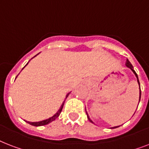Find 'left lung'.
<instances>
[{"label":"left lung","mask_w":149,"mask_h":149,"mask_svg":"<svg viewBox=\"0 0 149 149\" xmlns=\"http://www.w3.org/2000/svg\"><path fill=\"white\" fill-rule=\"evenodd\" d=\"M126 66H127V68H129L130 70H132V72H133V73H134V75H135V77H136L137 78V82H138V84H139V101H140V100H141V88H140V83H139V77H138V75H137V73L135 72V71L134 70V67H133V65H132V63H130V61L127 59V63H126ZM139 106V105H138ZM86 110V109H85ZM86 115H87V118H88V120L91 121V123H93V124H94V123L93 122V120H91V118L89 117V114L87 113V112H86ZM119 126H116V127H111V128H116V127H118Z\"/></svg>","instance_id":"obj_1"}]
</instances>
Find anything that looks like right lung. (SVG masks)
I'll use <instances>...</instances> for the list:
<instances>
[{"label": "right lung", "instance_id": "obj_1", "mask_svg": "<svg viewBox=\"0 0 149 149\" xmlns=\"http://www.w3.org/2000/svg\"><path fill=\"white\" fill-rule=\"evenodd\" d=\"M38 54H37L36 56H38ZM36 56H34V57H36ZM34 57H33V58H34ZM28 63H27L26 65H24V68L25 67V66H26L27 65H28ZM24 68H23V69H24ZM23 69H22V70H23ZM70 93H71V92H70V93H68L67 94H66V96H65V100H64V101L63 102V104H62V105H61L60 108L58 109V111H57V112H56V113H55L54 115L52 116V117H50V118H47V119H45V120H40V121H36V122H31V121H28V120H25V121H26L27 123H29V124H30V125H33V126H36V127H38V126H42V125H48V124H49V123H51L52 121H53V120H56V118H58V116H59V114H60V113H61V111H62V110H63V105H64V103H65V99H66V98L68 97V96L70 95Z\"/></svg>", "mask_w": 149, "mask_h": 149}]
</instances>
